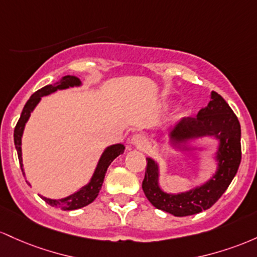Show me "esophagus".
Instances as JSON below:
<instances>
[{
    "mask_svg": "<svg viewBox=\"0 0 257 257\" xmlns=\"http://www.w3.org/2000/svg\"><path fill=\"white\" fill-rule=\"evenodd\" d=\"M146 137H144L143 135H134V136L128 140V144L137 147V148H142L144 144H146Z\"/></svg>",
    "mask_w": 257,
    "mask_h": 257,
    "instance_id": "obj_1",
    "label": "esophagus"
}]
</instances>
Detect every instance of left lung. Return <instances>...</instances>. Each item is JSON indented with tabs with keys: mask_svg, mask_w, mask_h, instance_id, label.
I'll return each mask as SVG.
<instances>
[{
	"mask_svg": "<svg viewBox=\"0 0 257 257\" xmlns=\"http://www.w3.org/2000/svg\"><path fill=\"white\" fill-rule=\"evenodd\" d=\"M204 137L218 141L214 159L215 174L205 182L186 192L167 193L159 184V165L147 158L142 188L153 206L169 214L183 217L210 209L226 192L234 178L241 160L240 123L228 103L212 91L210 102L200 109L197 117H184L170 130V144L177 151H186L187 144Z\"/></svg>",
	"mask_w": 257,
	"mask_h": 257,
	"instance_id": "left-lung-1",
	"label": "left lung"
}]
</instances>
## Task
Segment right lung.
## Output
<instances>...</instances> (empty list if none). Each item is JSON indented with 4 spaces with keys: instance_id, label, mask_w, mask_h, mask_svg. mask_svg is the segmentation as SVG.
Here are the masks:
<instances>
[{
    "instance_id": "add662e5",
    "label": "right lung",
    "mask_w": 257,
    "mask_h": 257,
    "mask_svg": "<svg viewBox=\"0 0 257 257\" xmlns=\"http://www.w3.org/2000/svg\"><path fill=\"white\" fill-rule=\"evenodd\" d=\"M81 86V81H80L79 77L73 76V75H66V76H63L59 81H57L53 85H47L45 87H42L41 90L36 91L35 93L33 94L27 104L23 108L22 115H20L18 122H17L16 128H14V146H16L17 153H18V159L20 163V166H22L23 171V158H22V137L23 132H24L25 125H27L29 117H30L31 113L34 111V109L36 108V105L39 104L40 100L43 96H48V94L53 93V92L58 90H66V88L70 87H79ZM125 149V146L121 143L113 144V146L106 147L104 152L100 155L99 160H98V164L96 166V170H94L93 175H92L90 182H88L86 186L81 187L77 192L73 193L69 197L62 198V199H50L40 195L43 200L47 204H50L51 206L58 207V209L64 210V211H70V210H76L80 209V207H83L88 204H91L94 199L97 198L98 193H99L100 188H102L103 181H104L105 172L108 170L109 165L113 163L115 158H117L121 153ZM24 174V172H23ZM25 175V174H24ZM30 186V183H29Z\"/></svg>"
}]
</instances>
